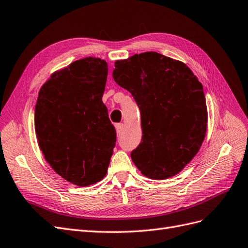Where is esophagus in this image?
Masks as SVG:
<instances>
[{
  "instance_id": "obj_1",
  "label": "esophagus",
  "mask_w": 248,
  "mask_h": 248,
  "mask_svg": "<svg viewBox=\"0 0 248 248\" xmlns=\"http://www.w3.org/2000/svg\"><path fill=\"white\" fill-rule=\"evenodd\" d=\"M123 128H124V125H123L122 123H120V124H117V125H116V130H117V133H118V134H121V133H122Z\"/></svg>"
}]
</instances>
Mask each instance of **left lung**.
<instances>
[{"mask_svg":"<svg viewBox=\"0 0 248 248\" xmlns=\"http://www.w3.org/2000/svg\"><path fill=\"white\" fill-rule=\"evenodd\" d=\"M112 78L140 110L142 138L130 154L133 163L150 179L177 175L199 152L207 131L198 78L184 63L155 51L118 60Z\"/></svg>","mask_w":248,"mask_h":248,"instance_id":"1","label":"left lung"}]
</instances>
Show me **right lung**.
Returning a JSON list of instances; mask_svg holds the SVG:
<instances>
[{
  "label": "right lung",
  "mask_w": 248,
  "mask_h": 248,
  "mask_svg": "<svg viewBox=\"0 0 248 248\" xmlns=\"http://www.w3.org/2000/svg\"><path fill=\"white\" fill-rule=\"evenodd\" d=\"M108 63L78 60L51 74L38 94L35 131L44 158L58 175L80 187L107 175L116 129L102 95Z\"/></svg>",
  "instance_id": "add662e5"
}]
</instances>
